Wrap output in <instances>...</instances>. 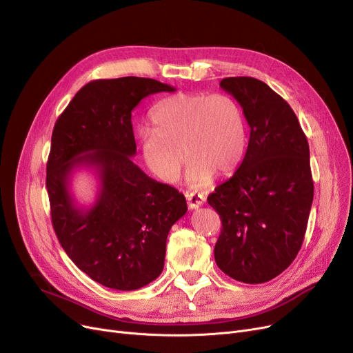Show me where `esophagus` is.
I'll use <instances>...</instances> for the list:
<instances>
[{
    "instance_id": "1",
    "label": "esophagus",
    "mask_w": 353,
    "mask_h": 353,
    "mask_svg": "<svg viewBox=\"0 0 353 353\" xmlns=\"http://www.w3.org/2000/svg\"><path fill=\"white\" fill-rule=\"evenodd\" d=\"M186 200H188V206L190 208V209H196V208H199V206H201L203 203L206 201V197L203 196V194H200V193H189V192H186Z\"/></svg>"
}]
</instances>
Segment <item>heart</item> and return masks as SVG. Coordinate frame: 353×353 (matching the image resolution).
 Returning <instances> with one entry per match:
<instances>
[{
  "label": "heart",
  "mask_w": 353,
  "mask_h": 353,
  "mask_svg": "<svg viewBox=\"0 0 353 353\" xmlns=\"http://www.w3.org/2000/svg\"><path fill=\"white\" fill-rule=\"evenodd\" d=\"M150 119L153 128L144 127L139 133L140 148L148 169L161 180L177 177L184 153L190 159L186 179L193 189L206 188L214 172L233 173L243 160L246 120L228 94L179 92L159 101Z\"/></svg>",
  "instance_id": "b5f03b06"
}]
</instances>
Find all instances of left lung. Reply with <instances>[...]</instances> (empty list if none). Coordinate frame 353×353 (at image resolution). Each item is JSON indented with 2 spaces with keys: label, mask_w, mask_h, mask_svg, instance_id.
I'll list each match as a JSON object with an SVG mask.
<instances>
[{
  "label": "left lung",
  "mask_w": 353,
  "mask_h": 353,
  "mask_svg": "<svg viewBox=\"0 0 353 353\" xmlns=\"http://www.w3.org/2000/svg\"><path fill=\"white\" fill-rule=\"evenodd\" d=\"M220 87L242 105L250 139L236 173L209 194L221 219L214 259L243 283H265L298 256L313 201L309 144L290 105L266 83L228 77Z\"/></svg>",
  "instance_id": "obj_1"
}]
</instances>
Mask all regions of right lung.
I'll return each mask as SVG.
<instances>
[{
  "mask_svg": "<svg viewBox=\"0 0 353 353\" xmlns=\"http://www.w3.org/2000/svg\"><path fill=\"white\" fill-rule=\"evenodd\" d=\"M174 90L143 77L90 81L55 121L46 179L52 228L74 265L105 288L136 290L157 279L167 234L188 212L177 189L130 159L136 154L133 108ZM80 165L92 166L101 180L90 210L77 208L68 190Z\"/></svg>",
  "mask_w": 353,
  "mask_h": 353,
  "instance_id": "right-lung-1",
  "label": "right lung"
}]
</instances>
